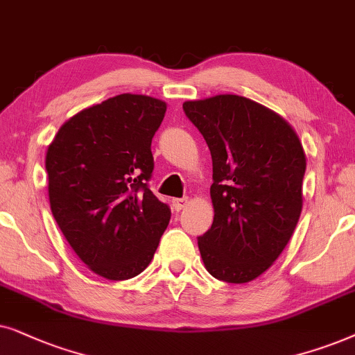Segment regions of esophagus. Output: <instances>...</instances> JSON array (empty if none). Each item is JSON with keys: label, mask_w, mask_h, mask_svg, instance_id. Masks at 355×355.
<instances>
[{"label": "esophagus", "mask_w": 355, "mask_h": 355, "mask_svg": "<svg viewBox=\"0 0 355 355\" xmlns=\"http://www.w3.org/2000/svg\"><path fill=\"white\" fill-rule=\"evenodd\" d=\"M188 202H190V200H188V198H180V200H173L175 211H182L183 207L188 205Z\"/></svg>", "instance_id": "obj_1"}]
</instances>
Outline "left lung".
Here are the masks:
<instances>
[{"instance_id": "1", "label": "left lung", "mask_w": 355, "mask_h": 355, "mask_svg": "<svg viewBox=\"0 0 355 355\" xmlns=\"http://www.w3.org/2000/svg\"><path fill=\"white\" fill-rule=\"evenodd\" d=\"M183 110L212 157L214 220L198 247L216 279L243 284L279 258L299 222L306 157L295 130L235 94L187 101Z\"/></svg>"}]
</instances>
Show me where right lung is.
Listing matches in <instances>:
<instances>
[{
  "instance_id": "add662e5",
  "label": "right lung",
  "mask_w": 355,
  "mask_h": 355,
  "mask_svg": "<svg viewBox=\"0 0 355 355\" xmlns=\"http://www.w3.org/2000/svg\"><path fill=\"white\" fill-rule=\"evenodd\" d=\"M167 103L120 94L78 112L49 144L51 214L92 272L125 281L153 261L170 209L148 188Z\"/></svg>"
}]
</instances>
